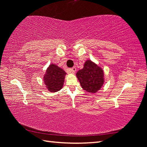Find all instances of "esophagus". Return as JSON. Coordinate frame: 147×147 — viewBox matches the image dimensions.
Listing matches in <instances>:
<instances>
[{
  "label": "esophagus",
  "mask_w": 147,
  "mask_h": 147,
  "mask_svg": "<svg viewBox=\"0 0 147 147\" xmlns=\"http://www.w3.org/2000/svg\"><path fill=\"white\" fill-rule=\"evenodd\" d=\"M69 71L72 73H75V72H76V67H73L72 69H69Z\"/></svg>",
  "instance_id": "34e87169"
}]
</instances>
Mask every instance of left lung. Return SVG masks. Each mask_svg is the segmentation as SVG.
Segmentation results:
<instances>
[{
    "instance_id": "1",
    "label": "left lung",
    "mask_w": 147,
    "mask_h": 147,
    "mask_svg": "<svg viewBox=\"0 0 147 147\" xmlns=\"http://www.w3.org/2000/svg\"><path fill=\"white\" fill-rule=\"evenodd\" d=\"M77 77L82 88L89 92H96L104 83L103 71L90 60L86 61L84 67L78 71Z\"/></svg>"
}]
</instances>
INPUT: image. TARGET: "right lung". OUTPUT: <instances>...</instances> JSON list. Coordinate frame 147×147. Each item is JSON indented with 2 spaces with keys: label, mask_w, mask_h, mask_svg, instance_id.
I'll list each match as a JSON object with an SVG mask.
<instances>
[{
  "label": "right lung",
  "mask_w": 147,
  "mask_h": 147,
  "mask_svg": "<svg viewBox=\"0 0 147 147\" xmlns=\"http://www.w3.org/2000/svg\"><path fill=\"white\" fill-rule=\"evenodd\" d=\"M65 71L55 64H51L44 76V82L48 90L51 92L59 91L63 86Z\"/></svg>",
  "instance_id": "add662e5"
}]
</instances>
